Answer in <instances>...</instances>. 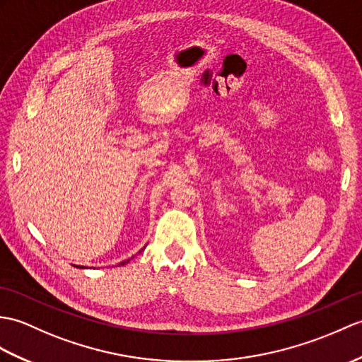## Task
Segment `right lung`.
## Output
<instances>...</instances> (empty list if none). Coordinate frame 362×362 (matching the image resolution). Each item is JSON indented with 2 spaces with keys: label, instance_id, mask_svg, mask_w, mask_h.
Returning <instances> with one entry per match:
<instances>
[{
  "label": "right lung",
  "instance_id": "add662e5",
  "mask_svg": "<svg viewBox=\"0 0 362 362\" xmlns=\"http://www.w3.org/2000/svg\"><path fill=\"white\" fill-rule=\"evenodd\" d=\"M126 262H128V260H124V262H122V264H120V265H124V264H126Z\"/></svg>",
  "mask_w": 362,
  "mask_h": 362
}]
</instances>
